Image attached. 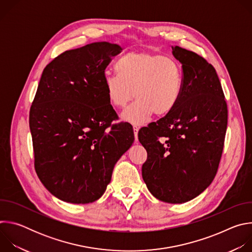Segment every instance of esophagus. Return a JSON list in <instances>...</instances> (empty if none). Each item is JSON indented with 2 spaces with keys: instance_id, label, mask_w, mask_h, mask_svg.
<instances>
[{
  "instance_id": "obj_1",
  "label": "esophagus",
  "mask_w": 252,
  "mask_h": 252,
  "mask_svg": "<svg viewBox=\"0 0 252 252\" xmlns=\"http://www.w3.org/2000/svg\"><path fill=\"white\" fill-rule=\"evenodd\" d=\"M133 132H134V136H135V141H137V133H138V129H139V126H136V125H133Z\"/></svg>"
}]
</instances>
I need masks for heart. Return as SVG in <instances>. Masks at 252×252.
I'll use <instances>...</instances> for the list:
<instances>
[{"instance_id":"b5f03b06","label":"heart","mask_w":252,"mask_h":252,"mask_svg":"<svg viewBox=\"0 0 252 252\" xmlns=\"http://www.w3.org/2000/svg\"><path fill=\"white\" fill-rule=\"evenodd\" d=\"M117 74L106 73L104 90L110 102L121 109L133 96L122 118L140 125L156 114L164 116L176 105L183 90V69L174 59L151 53H128L116 63Z\"/></svg>"}]
</instances>
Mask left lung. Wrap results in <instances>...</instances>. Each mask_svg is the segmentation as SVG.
<instances>
[{
    "label": "left lung",
    "mask_w": 252,
    "mask_h": 252,
    "mask_svg": "<svg viewBox=\"0 0 252 252\" xmlns=\"http://www.w3.org/2000/svg\"><path fill=\"white\" fill-rule=\"evenodd\" d=\"M183 65L176 105L138 131L148 158L141 173L151 193L184 203L204 191L218 172L227 127V105L215 68L197 54L172 47Z\"/></svg>",
    "instance_id": "obj_1"
}]
</instances>
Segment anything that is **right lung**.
I'll list each match as a JSON object with an SVG mask.
<instances>
[{
	"label": "right lung",
	"instance_id": "add662e5",
	"mask_svg": "<svg viewBox=\"0 0 252 252\" xmlns=\"http://www.w3.org/2000/svg\"><path fill=\"white\" fill-rule=\"evenodd\" d=\"M122 50L93 43L65 51L44 68L30 110L34 168L63 201L97 200L134 140L130 124L112 125L118 115L103 85L105 67Z\"/></svg>",
	"mask_w": 252,
	"mask_h": 252
}]
</instances>
